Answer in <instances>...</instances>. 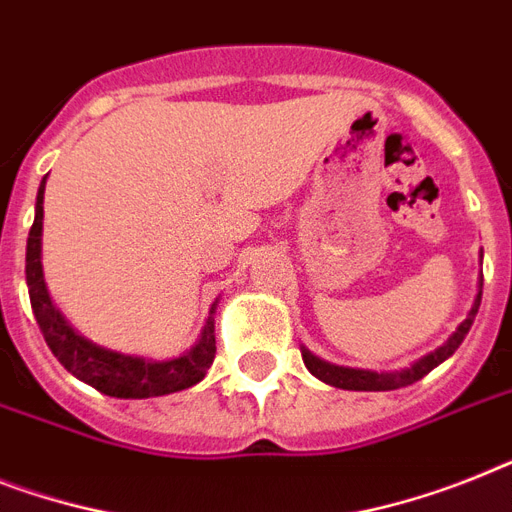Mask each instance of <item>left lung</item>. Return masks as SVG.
I'll list each match as a JSON object with an SVG mask.
<instances>
[{
  "label": "left lung",
  "instance_id": "obj_1",
  "mask_svg": "<svg viewBox=\"0 0 512 512\" xmlns=\"http://www.w3.org/2000/svg\"><path fill=\"white\" fill-rule=\"evenodd\" d=\"M481 306V295L476 298L474 308H471V314L458 329H455V335L437 348L434 353L424 356L421 361H416L411 369L398 371V374H377V371H361V369H345V366H332L327 361H319L316 356H311L308 350H303V363H306V369L319 377L322 382L332 384V387H340V390H356V392H384V390H398V387H408V384L418 382V379H424L426 374L432 369H437L439 363L447 361V358L453 356L455 350L460 348V342L466 340L468 329L474 324L476 314H479Z\"/></svg>",
  "mask_w": 512,
  "mask_h": 512
}]
</instances>
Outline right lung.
Wrapping results in <instances>:
<instances>
[{"label": "right lung", "mask_w": 512, "mask_h": 512, "mask_svg": "<svg viewBox=\"0 0 512 512\" xmlns=\"http://www.w3.org/2000/svg\"><path fill=\"white\" fill-rule=\"evenodd\" d=\"M44 185L41 180L36 196V219L28 232V248H25V280H28V295H31L33 316L38 329L44 335L46 345L62 366L80 382L91 384L109 398H159L172 392L188 390L204 379L209 371L217 340H214V319L209 316L201 340L180 358L172 361H146V358L122 356L112 350L96 348L94 342L75 335L73 327L62 319L57 308L49 301L41 272V219H44ZM214 314V311H211Z\"/></svg>", "instance_id": "obj_1"}]
</instances>
